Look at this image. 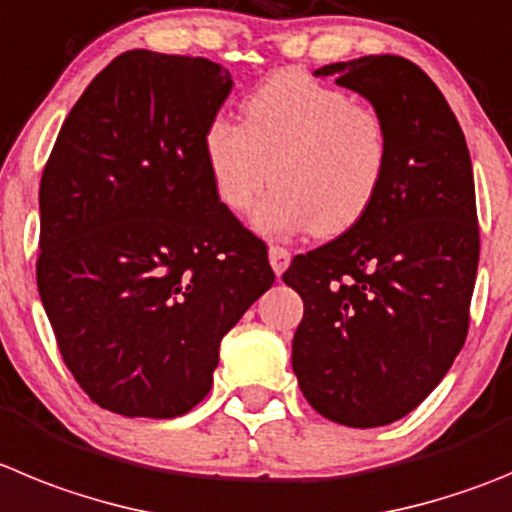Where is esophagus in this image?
<instances>
[{
	"label": "esophagus",
	"mask_w": 512,
	"mask_h": 512,
	"mask_svg": "<svg viewBox=\"0 0 512 512\" xmlns=\"http://www.w3.org/2000/svg\"><path fill=\"white\" fill-rule=\"evenodd\" d=\"M269 261H271V269L276 271V276L284 274V269L289 266V261H292V251L284 246H271L269 248Z\"/></svg>",
	"instance_id": "esophagus-1"
}]
</instances>
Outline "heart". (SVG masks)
<instances>
[{
  "instance_id": "obj_1",
  "label": "heart",
  "mask_w": 512,
  "mask_h": 512,
  "mask_svg": "<svg viewBox=\"0 0 512 512\" xmlns=\"http://www.w3.org/2000/svg\"><path fill=\"white\" fill-rule=\"evenodd\" d=\"M203 152L215 198L246 213L269 182L253 223L271 236L332 238L368 215L386 185L391 134L383 114L299 68L279 70L243 101V124L215 116Z\"/></svg>"
}]
</instances>
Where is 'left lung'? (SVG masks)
Instances as JSON below:
<instances>
[{"label":"left lung","instance_id":"8db88e82","mask_svg":"<svg viewBox=\"0 0 512 512\" xmlns=\"http://www.w3.org/2000/svg\"><path fill=\"white\" fill-rule=\"evenodd\" d=\"M317 75L381 111L391 167L358 225L294 256L281 276L304 302L292 368L317 414L370 429L414 411L467 340L480 261L475 182L462 129L419 65L365 55Z\"/></svg>","mask_w":512,"mask_h":512}]
</instances>
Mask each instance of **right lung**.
<instances>
[{"mask_svg": "<svg viewBox=\"0 0 512 512\" xmlns=\"http://www.w3.org/2000/svg\"><path fill=\"white\" fill-rule=\"evenodd\" d=\"M231 86L208 58L126 50L42 170L37 292L78 386L114 414L195 409L223 335L274 284L266 243L220 205L205 162Z\"/></svg>", "mask_w": 512, "mask_h": 512, "instance_id": "obj_1", "label": "right lung"}]
</instances>
